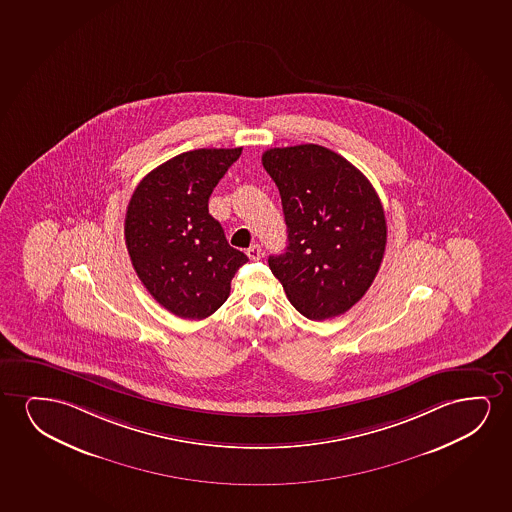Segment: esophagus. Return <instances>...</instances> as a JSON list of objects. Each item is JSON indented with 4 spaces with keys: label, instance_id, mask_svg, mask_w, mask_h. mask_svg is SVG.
<instances>
[{
    "label": "esophagus",
    "instance_id": "esophagus-1",
    "mask_svg": "<svg viewBox=\"0 0 512 512\" xmlns=\"http://www.w3.org/2000/svg\"><path fill=\"white\" fill-rule=\"evenodd\" d=\"M246 255H248V259L250 260H259L262 259L264 252H262L260 245H252L248 250H246Z\"/></svg>",
    "mask_w": 512,
    "mask_h": 512
}]
</instances>
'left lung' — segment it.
<instances>
[{
    "mask_svg": "<svg viewBox=\"0 0 512 512\" xmlns=\"http://www.w3.org/2000/svg\"><path fill=\"white\" fill-rule=\"evenodd\" d=\"M262 164L280 190L287 252L269 257L288 301L309 320L355 306L385 255L383 204L371 182L329 148H269Z\"/></svg>",
    "mask_w": 512,
    "mask_h": 512,
    "instance_id": "left-lung-1",
    "label": "left lung"
}]
</instances>
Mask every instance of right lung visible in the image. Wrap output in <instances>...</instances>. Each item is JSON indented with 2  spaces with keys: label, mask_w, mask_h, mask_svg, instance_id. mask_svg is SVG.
I'll list each match as a JSON object with an SVG mask.
<instances>
[{
  "label": "right lung",
  "mask_w": 512,
  "mask_h": 512,
  "mask_svg": "<svg viewBox=\"0 0 512 512\" xmlns=\"http://www.w3.org/2000/svg\"><path fill=\"white\" fill-rule=\"evenodd\" d=\"M243 148H197L150 171L127 206L124 236L134 271L169 313L203 320L229 297L246 264L208 201Z\"/></svg>",
  "instance_id": "obj_1"
}]
</instances>
